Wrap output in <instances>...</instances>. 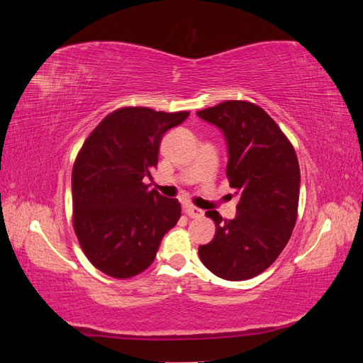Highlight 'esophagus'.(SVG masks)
<instances>
[{
	"mask_svg": "<svg viewBox=\"0 0 363 363\" xmlns=\"http://www.w3.org/2000/svg\"><path fill=\"white\" fill-rule=\"evenodd\" d=\"M184 213L191 216V218H201L203 216V211L199 207H194V206H186L184 207Z\"/></svg>",
	"mask_w": 363,
	"mask_h": 363,
	"instance_id": "1",
	"label": "esophagus"
}]
</instances>
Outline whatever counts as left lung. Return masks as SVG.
Instances as JSON below:
<instances>
[{"mask_svg": "<svg viewBox=\"0 0 363 363\" xmlns=\"http://www.w3.org/2000/svg\"><path fill=\"white\" fill-rule=\"evenodd\" d=\"M224 135L230 188L239 203L233 219L216 211V232L199 255L224 280L240 281L269 268L286 247L296 221L300 167L295 150L274 119L248 101H224L196 112Z\"/></svg>", "mask_w": 363, "mask_h": 363, "instance_id": "1", "label": "left lung"}]
</instances>
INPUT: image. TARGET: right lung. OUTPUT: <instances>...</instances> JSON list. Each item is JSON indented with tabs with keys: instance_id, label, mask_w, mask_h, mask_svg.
Here are the masks:
<instances>
[{
	"instance_id": "right-lung-1",
	"label": "right lung",
	"mask_w": 363,
	"mask_h": 363,
	"mask_svg": "<svg viewBox=\"0 0 363 363\" xmlns=\"http://www.w3.org/2000/svg\"><path fill=\"white\" fill-rule=\"evenodd\" d=\"M188 112L124 107L84 140L72 168L74 230L92 265L115 279L145 271L182 215L179 200L150 189L163 135Z\"/></svg>"
}]
</instances>
